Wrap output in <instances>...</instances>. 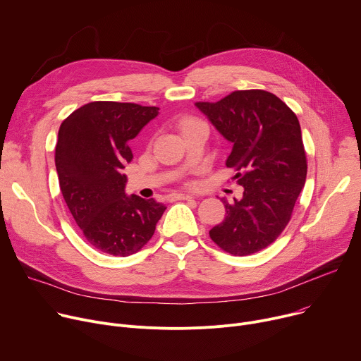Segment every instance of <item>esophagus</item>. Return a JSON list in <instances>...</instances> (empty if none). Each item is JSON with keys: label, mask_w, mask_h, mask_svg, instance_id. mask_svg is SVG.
I'll return each instance as SVG.
<instances>
[{"label": "esophagus", "mask_w": 361, "mask_h": 361, "mask_svg": "<svg viewBox=\"0 0 361 361\" xmlns=\"http://www.w3.org/2000/svg\"><path fill=\"white\" fill-rule=\"evenodd\" d=\"M192 197H193V195H192V193H185V192L172 195V199H173V201H186V199H192Z\"/></svg>", "instance_id": "esophagus-1"}]
</instances>
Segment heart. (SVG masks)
Listing matches in <instances>:
<instances>
[{
    "label": "heart",
    "instance_id": "1",
    "mask_svg": "<svg viewBox=\"0 0 361 361\" xmlns=\"http://www.w3.org/2000/svg\"><path fill=\"white\" fill-rule=\"evenodd\" d=\"M190 122H195V118H185V120H182V122H180V129H182L185 125L190 123Z\"/></svg>",
    "mask_w": 361,
    "mask_h": 361
}]
</instances>
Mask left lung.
Masks as SVG:
<instances>
[{"instance_id": "obj_1", "label": "left lung", "mask_w": 361, "mask_h": 361, "mask_svg": "<svg viewBox=\"0 0 361 361\" xmlns=\"http://www.w3.org/2000/svg\"><path fill=\"white\" fill-rule=\"evenodd\" d=\"M195 104L233 145L226 168L244 186L239 201L222 199L225 219L209 236L231 255L255 254L281 235L305 183L307 156L298 118L281 99L258 89Z\"/></svg>"}]
</instances>
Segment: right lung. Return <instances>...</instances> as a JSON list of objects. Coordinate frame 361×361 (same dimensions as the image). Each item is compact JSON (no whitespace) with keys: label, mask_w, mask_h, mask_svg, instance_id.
Segmentation results:
<instances>
[{"label":"right lung","mask_w":361,"mask_h":361,"mask_svg":"<svg viewBox=\"0 0 361 361\" xmlns=\"http://www.w3.org/2000/svg\"><path fill=\"white\" fill-rule=\"evenodd\" d=\"M159 107L92 102L60 126L56 168L64 201L86 241L104 254L128 257L153 236L166 207L125 193L123 169L132 162L129 140L154 118Z\"/></svg>","instance_id":"add662e5"}]
</instances>
